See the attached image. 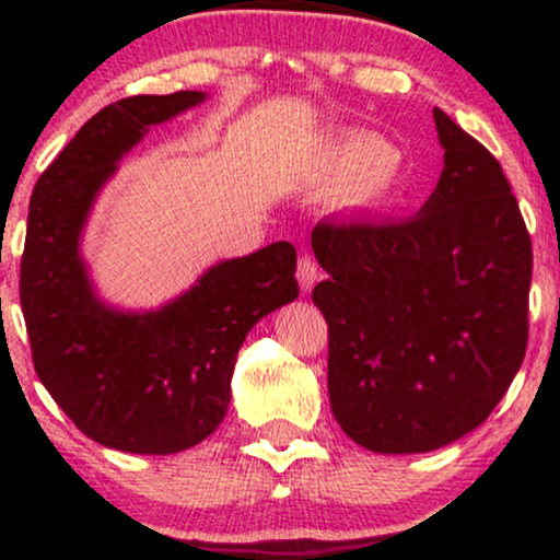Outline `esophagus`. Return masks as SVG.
Here are the masks:
<instances>
[{
	"label": "esophagus",
	"instance_id": "34e87169",
	"mask_svg": "<svg viewBox=\"0 0 560 560\" xmlns=\"http://www.w3.org/2000/svg\"><path fill=\"white\" fill-rule=\"evenodd\" d=\"M318 279V262L313 255L302 253L300 260H298V281H300V289L302 292H311L313 284H316Z\"/></svg>",
	"mask_w": 560,
	"mask_h": 560
}]
</instances>
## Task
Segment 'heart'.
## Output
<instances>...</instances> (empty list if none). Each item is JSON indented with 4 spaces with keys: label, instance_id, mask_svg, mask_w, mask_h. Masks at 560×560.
<instances>
[{
    "label": "heart",
    "instance_id": "b5f03b06",
    "mask_svg": "<svg viewBox=\"0 0 560 560\" xmlns=\"http://www.w3.org/2000/svg\"><path fill=\"white\" fill-rule=\"evenodd\" d=\"M397 152L374 133H347L329 150V168L342 182H352L361 195L382 189L395 173Z\"/></svg>",
    "mask_w": 560,
    "mask_h": 560
}]
</instances>
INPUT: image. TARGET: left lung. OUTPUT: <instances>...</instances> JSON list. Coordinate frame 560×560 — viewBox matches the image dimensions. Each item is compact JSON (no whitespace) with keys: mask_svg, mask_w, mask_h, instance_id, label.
Masks as SVG:
<instances>
[{"mask_svg":"<svg viewBox=\"0 0 560 560\" xmlns=\"http://www.w3.org/2000/svg\"><path fill=\"white\" fill-rule=\"evenodd\" d=\"M445 168L408 221L326 218L313 253L329 279V402L374 453H429L477 429L522 369L532 240L503 168L434 110Z\"/></svg>","mask_w":560,"mask_h":560,"instance_id":"left-lung-1","label":"left lung"}]
</instances>
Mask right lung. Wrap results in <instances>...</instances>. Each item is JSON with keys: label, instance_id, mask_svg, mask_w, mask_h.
<instances>
[{"label": "right lung", "instance_id": "right-lung-1", "mask_svg": "<svg viewBox=\"0 0 560 560\" xmlns=\"http://www.w3.org/2000/svg\"><path fill=\"white\" fill-rule=\"evenodd\" d=\"M202 100L173 92L113 102L81 126L31 195L21 305L34 369L83 434L124 453H182L213 434L247 331L300 294L289 242L210 268L158 313H115L92 294L79 236L96 191L147 128Z\"/></svg>", "mask_w": 560, "mask_h": 560}]
</instances>
